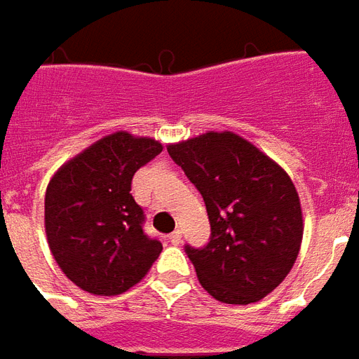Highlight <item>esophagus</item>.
<instances>
[{
	"instance_id": "34e87169",
	"label": "esophagus",
	"mask_w": 359,
	"mask_h": 359,
	"mask_svg": "<svg viewBox=\"0 0 359 359\" xmlns=\"http://www.w3.org/2000/svg\"><path fill=\"white\" fill-rule=\"evenodd\" d=\"M182 231H180V229H176V231H174V233L170 235V243H172V245H182Z\"/></svg>"
}]
</instances>
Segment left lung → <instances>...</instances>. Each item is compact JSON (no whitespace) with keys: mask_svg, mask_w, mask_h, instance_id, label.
Instances as JSON below:
<instances>
[{"mask_svg":"<svg viewBox=\"0 0 359 359\" xmlns=\"http://www.w3.org/2000/svg\"><path fill=\"white\" fill-rule=\"evenodd\" d=\"M168 154L203 195L205 247L185 245L201 285L226 304H250L283 281L302 241V212L283 168L231 132L205 133Z\"/></svg>","mask_w":359,"mask_h":359,"instance_id":"8db88e82","label":"left lung"}]
</instances>
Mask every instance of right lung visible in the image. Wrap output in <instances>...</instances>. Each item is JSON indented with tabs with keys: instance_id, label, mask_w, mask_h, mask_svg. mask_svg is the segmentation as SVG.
<instances>
[{
	"instance_id": "obj_1",
	"label": "right lung",
	"mask_w": 359,
	"mask_h": 359,
	"mask_svg": "<svg viewBox=\"0 0 359 359\" xmlns=\"http://www.w3.org/2000/svg\"><path fill=\"white\" fill-rule=\"evenodd\" d=\"M162 153L147 137L116 132L67 162L46 191V231L59 268L91 294H120L140 283L162 243L145 233L132 197L133 174Z\"/></svg>"
}]
</instances>
